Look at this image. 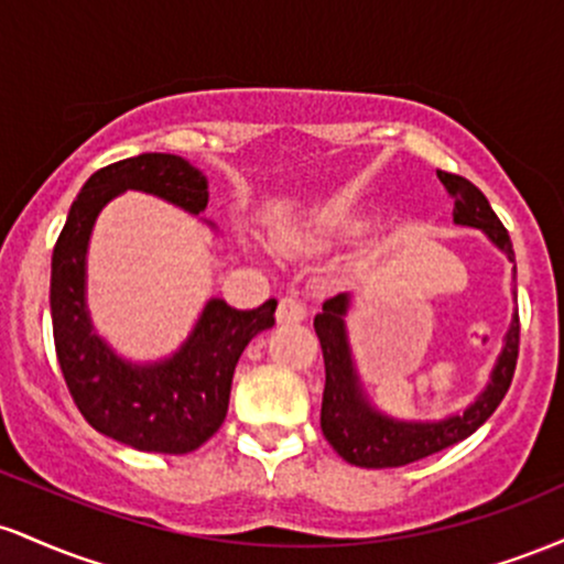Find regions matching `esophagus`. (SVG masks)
I'll list each match as a JSON object with an SVG mask.
<instances>
[{
  "label": "esophagus",
  "instance_id": "1",
  "mask_svg": "<svg viewBox=\"0 0 564 564\" xmlns=\"http://www.w3.org/2000/svg\"><path fill=\"white\" fill-rule=\"evenodd\" d=\"M275 318L278 323H300L307 318V310H304V304L296 300V296H283V300L278 302Z\"/></svg>",
  "mask_w": 564,
  "mask_h": 564
}]
</instances>
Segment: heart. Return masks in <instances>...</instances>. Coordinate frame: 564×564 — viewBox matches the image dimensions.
Wrapping results in <instances>:
<instances>
[{
    "label": "heart",
    "instance_id": "b5f03b06",
    "mask_svg": "<svg viewBox=\"0 0 564 564\" xmlns=\"http://www.w3.org/2000/svg\"><path fill=\"white\" fill-rule=\"evenodd\" d=\"M328 238H332V230H328L326 225H315L313 230L281 232V236H278V243H281V249L291 251V254H313V251L326 249Z\"/></svg>",
    "mask_w": 564,
    "mask_h": 564
}]
</instances>
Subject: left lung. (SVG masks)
<instances>
[{
    "instance_id": "8db88e82",
    "label": "left lung",
    "mask_w": 564,
    "mask_h": 564,
    "mask_svg": "<svg viewBox=\"0 0 564 564\" xmlns=\"http://www.w3.org/2000/svg\"><path fill=\"white\" fill-rule=\"evenodd\" d=\"M437 177L453 198V223L480 228L509 257V262H514L509 232L496 217V212L490 209L480 187L451 172H437ZM347 310L349 294H336L323 302V313L315 315V334L321 339L323 364H326L321 430L332 448L355 467H405V464L419 462L432 453L451 448L480 430L501 405L503 394L509 392L517 352H520V315L517 313L511 315L509 332L503 336L501 355L490 371L488 387L477 394L475 403L464 408V413H453L440 422H400V419L387 416L368 403V394L355 371L345 323Z\"/></svg>"
}]
</instances>
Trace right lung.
I'll return each instance as SVG.
<instances>
[{"mask_svg":"<svg viewBox=\"0 0 564 564\" xmlns=\"http://www.w3.org/2000/svg\"><path fill=\"white\" fill-rule=\"evenodd\" d=\"M124 191L159 196L200 215L209 204L204 172L174 153L140 156L102 166L70 204L53 249L50 310L57 364L82 416L116 443L148 453H191L223 426L232 371L254 339L275 323V300L236 310L209 300L193 332L170 358L132 364L95 334L87 310V246L102 206Z\"/></svg>","mask_w":564,"mask_h":564,"instance_id":"right-lung-1","label":"right lung"}]
</instances>
